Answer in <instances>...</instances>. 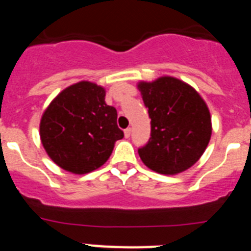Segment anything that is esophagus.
Segmentation results:
<instances>
[{
	"instance_id": "34e87169",
	"label": "esophagus",
	"mask_w": 251,
	"mask_h": 251,
	"mask_svg": "<svg viewBox=\"0 0 251 251\" xmlns=\"http://www.w3.org/2000/svg\"><path fill=\"white\" fill-rule=\"evenodd\" d=\"M124 137H126V138H129V137H130V128L124 129Z\"/></svg>"
}]
</instances>
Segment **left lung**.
Returning <instances> with one entry per match:
<instances>
[{"label": "left lung", "instance_id": "obj_1", "mask_svg": "<svg viewBox=\"0 0 251 251\" xmlns=\"http://www.w3.org/2000/svg\"><path fill=\"white\" fill-rule=\"evenodd\" d=\"M151 118V138L138 154L162 175H176L199 161L211 137V117L200 94L176 77L139 83Z\"/></svg>", "mask_w": 251, "mask_h": 251}]
</instances>
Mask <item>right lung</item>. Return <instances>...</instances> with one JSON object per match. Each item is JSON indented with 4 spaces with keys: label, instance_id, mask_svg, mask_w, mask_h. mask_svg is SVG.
<instances>
[{
    "label": "right lung",
    "instance_id": "obj_1",
    "mask_svg": "<svg viewBox=\"0 0 251 251\" xmlns=\"http://www.w3.org/2000/svg\"><path fill=\"white\" fill-rule=\"evenodd\" d=\"M105 90L80 81L51 101L40 123L41 142L59 167L83 175L100 167L124 137L117 126V109L106 105Z\"/></svg>",
    "mask_w": 251,
    "mask_h": 251
}]
</instances>
